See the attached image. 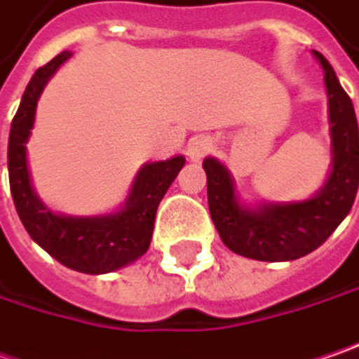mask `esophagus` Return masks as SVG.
<instances>
[{
    "label": "esophagus",
    "mask_w": 359,
    "mask_h": 359,
    "mask_svg": "<svg viewBox=\"0 0 359 359\" xmlns=\"http://www.w3.org/2000/svg\"><path fill=\"white\" fill-rule=\"evenodd\" d=\"M210 150H212V142H210L209 136H195L189 140V147H187V154L191 161H201L203 156H207Z\"/></svg>",
    "instance_id": "esophagus-1"
}]
</instances>
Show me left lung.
<instances>
[{"mask_svg":"<svg viewBox=\"0 0 359 359\" xmlns=\"http://www.w3.org/2000/svg\"><path fill=\"white\" fill-rule=\"evenodd\" d=\"M325 72L334 166L323 189L309 201L243 209L226 168L207 158L210 219L226 247L257 261H293L316 251L348 217L359 187V128L351 98L339 86L332 64L313 52Z\"/></svg>","mask_w":359,"mask_h":359,"instance_id":"1","label":"left lung"}]
</instances>
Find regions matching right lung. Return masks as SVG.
<instances>
[{"mask_svg":"<svg viewBox=\"0 0 359 359\" xmlns=\"http://www.w3.org/2000/svg\"><path fill=\"white\" fill-rule=\"evenodd\" d=\"M70 55V52L55 55L36 70L25 88L9 130V189L25 231L41 249L74 271L100 275L116 271L149 251L158 203L184 166V158L175 156L170 161L142 166L126 207L116 215L86 219L62 217L43 207L29 182L25 142L34 126L41 90Z\"/></svg>","mask_w":359,"mask_h":359,"instance_id":"add662e5","label":"right lung"}]
</instances>
